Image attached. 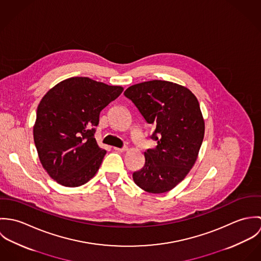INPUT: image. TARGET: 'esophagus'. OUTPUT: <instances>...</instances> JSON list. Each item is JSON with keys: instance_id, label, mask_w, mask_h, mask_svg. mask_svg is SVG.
Returning a JSON list of instances; mask_svg holds the SVG:
<instances>
[{"instance_id": "1", "label": "esophagus", "mask_w": 261, "mask_h": 261, "mask_svg": "<svg viewBox=\"0 0 261 261\" xmlns=\"http://www.w3.org/2000/svg\"><path fill=\"white\" fill-rule=\"evenodd\" d=\"M113 149L114 150H117V151H124V150H126L127 149V148L126 147H123V148H113Z\"/></svg>"}]
</instances>
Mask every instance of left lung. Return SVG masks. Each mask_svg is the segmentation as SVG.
Masks as SVG:
<instances>
[{
  "label": "left lung",
  "instance_id": "1",
  "mask_svg": "<svg viewBox=\"0 0 261 261\" xmlns=\"http://www.w3.org/2000/svg\"><path fill=\"white\" fill-rule=\"evenodd\" d=\"M124 95L154 126V149L145 151V166L133 174L143 190L161 194L182 182L201 148L205 123L196 96L186 87L165 80L132 85Z\"/></svg>",
  "mask_w": 261,
  "mask_h": 261
}]
</instances>
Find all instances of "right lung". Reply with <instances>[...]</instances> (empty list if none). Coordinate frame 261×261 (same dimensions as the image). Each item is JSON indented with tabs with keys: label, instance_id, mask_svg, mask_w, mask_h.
Here are the masks:
<instances>
[{
	"label": "right lung",
	"instance_id": "right-lung-1",
	"mask_svg": "<svg viewBox=\"0 0 261 261\" xmlns=\"http://www.w3.org/2000/svg\"><path fill=\"white\" fill-rule=\"evenodd\" d=\"M122 90L88 77H71L43 96L34 143L43 168L58 184L79 187L94 177L107 153L94 138L99 113Z\"/></svg>",
	"mask_w": 261,
	"mask_h": 261
}]
</instances>
